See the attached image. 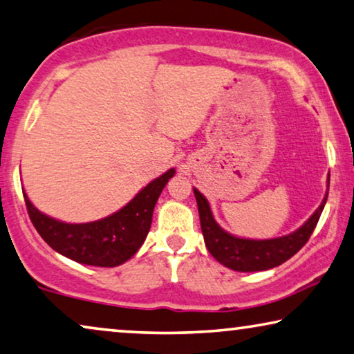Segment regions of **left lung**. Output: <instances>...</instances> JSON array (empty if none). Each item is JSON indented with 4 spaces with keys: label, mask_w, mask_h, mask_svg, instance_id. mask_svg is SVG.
Returning <instances> with one entry per match:
<instances>
[{
    "label": "left lung",
    "mask_w": 354,
    "mask_h": 354,
    "mask_svg": "<svg viewBox=\"0 0 354 354\" xmlns=\"http://www.w3.org/2000/svg\"><path fill=\"white\" fill-rule=\"evenodd\" d=\"M194 194L197 200L205 245L216 261L236 272L268 270L291 259L310 240L328 200V194H326L323 203L315 211L312 218L291 235L272 240H246L236 239L221 229L213 219L208 200L197 189H194Z\"/></svg>",
    "instance_id": "8db88e82"
}]
</instances>
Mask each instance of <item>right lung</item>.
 I'll list each match as a JSON object with an SVG mask.
<instances>
[{
    "label": "right lung",
    "mask_w": 354,
    "mask_h": 354,
    "mask_svg": "<svg viewBox=\"0 0 354 354\" xmlns=\"http://www.w3.org/2000/svg\"><path fill=\"white\" fill-rule=\"evenodd\" d=\"M175 170L147 184L118 213L87 224H66L39 213L24 194L28 216L42 240L68 259L95 267H115L129 261L151 229L152 211Z\"/></svg>",
    "instance_id": "right-lung-1"
}]
</instances>
